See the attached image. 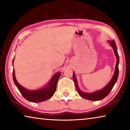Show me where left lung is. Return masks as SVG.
Segmentation results:
<instances>
[{
    "instance_id": "left-lung-1",
    "label": "left lung",
    "mask_w": 130,
    "mask_h": 130,
    "mask_svg": "<svg viewBox=\"0 0 130 130\" xmlns=\"http://www.w3.org/2000/svg\"><path fill=\"white\" fill-rule=\"evenodd\" d=\"M108 42L110 44V46L112 47V49L115 53V54L116 57V63L115 66V70L114 72V74L112 77L111 81H109V83L103 88V89L99 90L95 92H92V93H86V92H84L81 91L79 88L77 84V80L76 77L75 73L73 72V79L74 83H75L76 88L77 89V91L78 93V94L82 97V98L85 99H88L92 101H98L104 99L105 97L108 95V94L110 93V92L113 88L114 85H115V83L117 81L118 76H119V57L118 53V49L117 47H116L115 42L113 40L112 41H108Z\"/></svg>"
}]
</instances>
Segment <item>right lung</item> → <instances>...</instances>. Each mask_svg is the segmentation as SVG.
<instances>
[{
  "label": "right lung",
  "instance_id": "obj_1",
  "mask_svg": "<svg viewBox=\"0 0 130 130\" xmlns=\"http://www.w3.org/2000/svg\"><path fill=\"white\" fill-rule=\"evenodd\" d=\"M14 58L12 60V65L14 63ZM61 74V72H58V73L54 74L52 77L51 80L49 81V82L47 84L46 86L42 88L36 90L27 89L19 84L15 78L14 69H13L12 77L15 85L19 92H21V93L22 94L24 98L31 102L39 103L49 99L56 92L57 84Z\"/></svg>",
  "mask_w": 130,
  "mask_h": 130
}]
</instances>
